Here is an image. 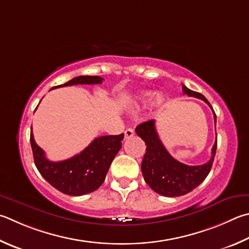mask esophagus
<instances>
[{"instance_id":"1","label":"esophagus","mask_w":249,"mask_h":249,"mask_svg":"<svg viewBox=\"0 0 249 249\" xmlns=\"http://www.w3.org/2000/svg\"><path fill=\"white\" fill-rule=\"evenodd\" d=\"M125 139H128L130 137H133L135 135V130L133 128H127L125 130Z\"/></svg>"}]
</instances>
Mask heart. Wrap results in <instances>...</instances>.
Listing matches in <instances>:
<instances>
[{"instance_id": "heart-1", "label": "heart", "mask_w": 249, "mask_h": 249, "mask_svg": "<svg viewBox=\"0 0 249 249\" xmlns=\"http://www.w3.org/2000/svg\"><path fill=\"white\" fill-rule=\"evenodd\" d=\"M151 100L150 102L151 103V107H156V109H159L162 106L164 105V101H165V98L162 93H155L152 96L151 92L149 91H144L137 94L136 97L134 99V105L136 106H146L147 103Z\"/></svg>"}]
</instances>
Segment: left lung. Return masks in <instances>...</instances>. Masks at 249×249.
Segmentation results:
<instances>
[{
  "mask_svg": "<svg viewBox=\"0 0 249 249\" xmlns=\"http://www.w3.org/2000/svg\"><path fill=\"white\" fill-rule=\"evenodd\" d=\"M183 92L188 97L201 99L211 107L210 103L201 93L193 91L184 85ZM213 114L214 123H216L214 112ZM136 134L147 146L142 162L144 182L159 195L166 197L183 196L201 184L209 174L216 151V140L212 147L210 160L207 163L202 165H186L175 160L166 150L158 136L153 120L139 124L136 127Z\"/></svg>",
  "mask_w": 249,
  "mask_h": 249,
  "instance_id": "8db88e82",
  "label": "left lung"
}]
</instances>
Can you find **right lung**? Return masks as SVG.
<instances>
[{"label":"right lung","instance_id":"obj_1","mask_svg":"<svg viewBox=\"0 0 249 249\" xmlns=\"http://www.w3.org/2000/svg\"><path fill=\"white\" fill-rule=\"evenodd\" d=\"M102 80L100 76H78L52 89L74 85L101 84ZM123 138L124 134L98 137L78 155L53 162L47 159L46 153L36 143L33 130L30 133L35 164L40 174L54 188L70 196H83L101 186L113 159L122 148Z\"/></svg>","mask_w":249,"mask_h":249}]
</instances>
